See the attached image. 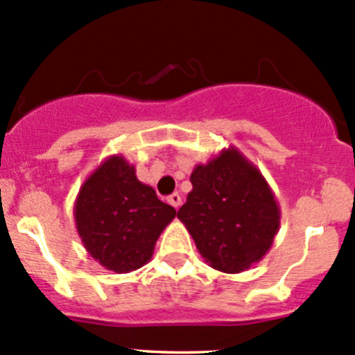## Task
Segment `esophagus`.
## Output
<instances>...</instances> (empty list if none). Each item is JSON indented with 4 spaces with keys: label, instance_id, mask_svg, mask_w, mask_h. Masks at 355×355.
<instances>
[{
    "label": "esophagus",
    "instance_id": "esophagus-1",
    "mask_svg": "<svg viewBox=\"0 0 355 355\" xmlns=\"http://www.w3.org/2000/svg\"><path fill=\"white\" fill-rule=\"evenodd\" d=\"M168 202H170L171 206H173L175 209L180 207V204H182V197H180V193L175 192V193H171V196H168Z\"/></svg>",
    "mask_w": 355,
    "mask_h": 355
}]
</instances>
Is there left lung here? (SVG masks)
I'll use <instances>...</instances> for the list:
<instances>
[{"label":"left lung","instance_id":"left-lung-1","mask_svg":"<svg viewBox=\"0 0 355 355\" xmlns=\"http://www.w3.org/2000/svg\"><path fill=\"white\" fill-rule=\"evenodd\" d=\"M190 182L177 216L206 263L238 274L260 262L281 226V209L259 168L230 146L196 165Z\"/></svg>","mask_w":355,"mask_h":355}]
</instances>
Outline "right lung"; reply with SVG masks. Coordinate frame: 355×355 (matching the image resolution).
I'll use <instances>...</instances> for the list:
<instances>
[{
    "label": "right lung",
    "instance_id": "1",
    "mask_svg": "<svg viewBox=\"0 0 355 355\" xmlns=\"http://www.w3.org/2000/svg\"><path fill=\"white\" fill-rule=\"evenodd\" d=\"M177 211L155 189L137 180L136 168L122 155L109 156L83 182L74 202L81 243L96 262L117 274L151 260L156 240Z\"/></svg>",
    "mask_w": 355,
    "mask_h": 355
}]
</instances>
